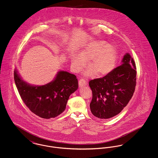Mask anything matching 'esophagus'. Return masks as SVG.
<instances>
[{
    "mask_svg": "<svg viewBox=\"0 0 158 158\" xmlns=\"http://www.w3.org/2000/svg\"><path fill=\"white\" fill-rule=\"evenodd\" d=\"M86 85H87V82H86L85 79H81L79 80V86L80 87L85 86H86Z\"/></svg>",
    "mask_w": 158,
    "mask_h": 158,
    "instance_id": "obj_1",
    "label": "esophagus"
}]
</instances>
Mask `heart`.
Masks as SVG:
<instances>
[{
	"mask_svg": "<svg viewBox=\"0 0 158 158\" xmlns=\"http://www.w3.org/2000/svg\"><path fill=\"white\" fill-rule=\"evenodd\" d=\"M117 53L116 48L104 41L96 40L85 45L79 54L71 57V66L74 72H80L89 61V68L85 72L88 77L105 76L110 73L115 67Z\"/></svg>",
	"mask_w": 158,
	"mask_h": 158,
	"instance_id": "b5f03b06",
	"label": "heart"
}]
</instances>
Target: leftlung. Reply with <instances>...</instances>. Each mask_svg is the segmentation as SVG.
I'll use <instances>...</instances> for the list:
<instances>
[{
	"label": "left lung",
	"mask_w": 158,
	"mask_h": 158,
	"mask_svg": "<svg viewBox=\"0 0 158 158\" xmlns=\"http://www.w3.org/2000/svg\"><path fill=\"white\" fill-rule=\"evenodd\" d=\"M135 69L133 59L126 53L120 66L102 78L89 81L92 92L89 106L94 116L108 119L118 114L127 105L135 90Z\"/></svg>",
	"instance_id": "obj_1"
}]
</instances>
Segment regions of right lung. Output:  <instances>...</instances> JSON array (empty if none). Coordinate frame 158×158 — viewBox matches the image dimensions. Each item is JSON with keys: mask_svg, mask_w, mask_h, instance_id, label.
<instances>
[{"mask_svg": "<svg viewBox=\"0 0 158 158\" xmlns=\"http://www.w3.org/2000/svg\"><path fill=\"white\" fill-rule=\"evenodd\" d=\"M14 80L25 104L31 112L45 119L63 113L70 95L78 88L76 76L66 71H59L52 82L42 86H34L23 81L16 69Z\"/></svg>", "mask_w": 158, "mask_h": 158, "instance_id": "right-lung-1", "label": "right lung"}]
</instances>
